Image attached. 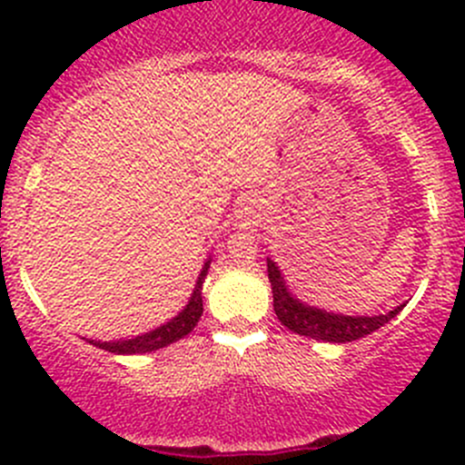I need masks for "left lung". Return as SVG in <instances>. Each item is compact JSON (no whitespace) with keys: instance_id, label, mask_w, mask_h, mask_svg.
<instances>
[{"instance_id":"8db88e82","label":"left lung","mask_w":465,"mask_h":465,"mask_svg":"<svg viewBox=\"0 0 465 465\" xmlns=\"http://www.w3.org/2000/svg\"><path fill=\"white\" fill-rule=\"evenodd\" d=\"M267 276L272 283V294H274V312L279 322L288 331L297 335L312 337L320 341H332V344H346V341L360 340V337L371 335L380 326L391 322L398 312L405 308V303L396 306L384 315H341V312H328L323 308L308 306L306 302L294 297L285 285L283 274L274 261L267 259Z\"/></svg>"}]
</instances>
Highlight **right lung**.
Here are the masks:
<instances>
[{
    "mask_svg": "<svg viewBox=\"0 0 465 465\" xmlns=\"http://www.w3.org/2000/svg\"><path fill=\"white\" fill-rule=\"evenodd\" d=\"M211 259L200 270L198 281H195V288L191 292L189 303L177 312L173 320H168L162 326H157L154 331L143 332V335L130 337V340H112V341H96L89 340V344L98 346L103 351H110L116 355H134V353H153V351L163 349V346L173 344V341L182 340L184 335H189L195 326H198L200 317H203V283L206 279V272H209Z\"/></svg>",
    "mask_w": 465,
    "mask_h": 465,
    "instance_id": "add662e5",
    "label": "right lung"
}]
</instances>
